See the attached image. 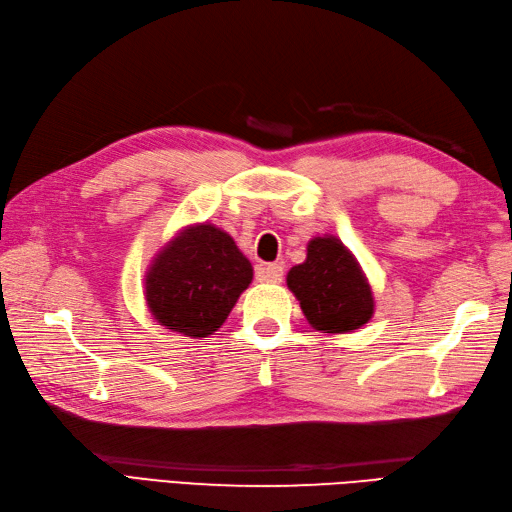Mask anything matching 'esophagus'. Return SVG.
Masks as SVG:
<instances>
[{
  "label": "esophagus",
  "instance_id": "34e87169",
  "mask_svg": "<svg viewBox=\"0 0 512 512\" xmlns=\"http://www.w3.org/2000/svg\"><path fill=\"white\" fill-rule=\"evenodd\" d=\"M259 281H266V284H279L284 279V266L281 264H264L257 273Z\"/></svg>",
  "mask_w": 512,
  "mask_h": 512
}]
</instances>
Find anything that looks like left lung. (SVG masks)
<instances>
[{"label":"left lung","mask_w":512,"mask_h":512,"mask_svg":"<svg viewBox=\"0 0 512 512\" xmlns=\"http://www.w3.org/2000/svg\"><path fill=\"white\" fill-rule=\"evenodd\" d=\"M286 284L303 317L323 334L354 332L374 314V292L361 264L332 235L310 239L306 262L290 268Z\"/></svg>","instance_id":"left-lung-1"}]
</instances>
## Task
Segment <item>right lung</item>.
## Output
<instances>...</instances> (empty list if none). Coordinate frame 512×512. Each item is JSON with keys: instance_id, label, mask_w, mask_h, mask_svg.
I'll return each instance as SVG.
<instances>
[{"instance_id": "right-lung-1", "label": "right lung", "mask_w": 512, "mask_h": 512, "mask_svg": "<svg viewBox=\"0 0 512 512\" xmlns=\"http://www.w3.org/2000/svg\"><path fill=\"white\" fill-rule=\"evenodd\" d=\"M253 281L233 237L209 222L184 226L145 275L147 308L160 325L191 339L213 334Z\"/></svg>"}]
</instances>
